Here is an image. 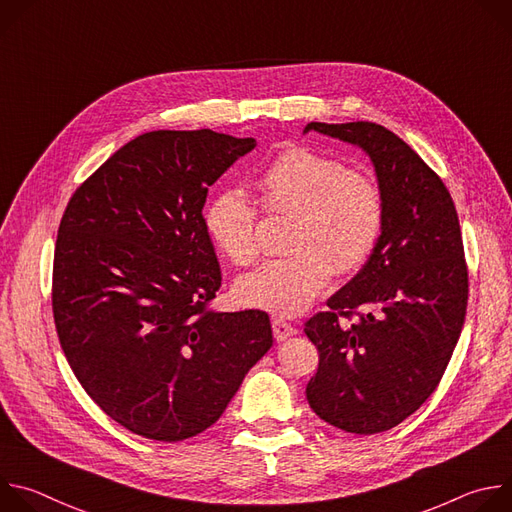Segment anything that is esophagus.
<instances>
[{
    "label": "esophagus",
    "instance_id": "1",
    "mask_svg": "<svg viewBox=\"0 0 512 512\" xmlns=\"http://www.w3.org/2000/svg\"><path fill=\"white\" fill-rule=\"evenodd\" d=\"M271 326H273V336H275L277 342H281V340H285V338H289V336H294V334L298 332L296 326H291V324L285 322L283 318H273V320H271Z\"/></svg>",
    "mask_w": 512,
    "mask_h": 512
}]
</instances>
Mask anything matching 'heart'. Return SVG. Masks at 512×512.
<instances>
[{
	"instance_id": "1",
	"label": "heart",
	"mask_w": 512,
	"mask_h": 512,
	"mask_svg": "<svg viewBox=\"0 0 512 512\" xmlns=\"http://www.w3.org/2000/svg\"><path fill=\"white\" fill-rule=\"evenodd\" d=\"M267 214H291L289 257L265 263L237 281V300L279 316L308 310L332 273L352 275L367 265L385 227V198L369 174L310 148H287L255 182ZM204 227L229 261L259 259V210L237 190L218 192L204 210Z\"/></svg>"
}]
</instances>
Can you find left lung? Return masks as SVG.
<instances>
[{"label": "left lung", "mask_w": 512, "mask_h": 512, "mask_svg": "<svg viewBox=\"0 0 512 512\" xmlns=\"http://www.w3.org/2000/svg\"><path fill=\"white\" fill-rule=\"evenodd\" d=\"M310 129L371 156L385 227L367 265L306 322L320 354L306 397L338 429L381 433L425 403L458 344L468 306L458 212L442 178L387 127L312 121Z\"/></svg>", "instance_id": "8db88e82"}]
</instances>
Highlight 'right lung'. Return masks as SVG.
<instances>
[{
    "label": "right lung",
    "instance_id": "add662e5",
    "mask_svg": "<svg viewBox=\"0 0 512 512\" xmlns=\"http://www.w3.org/2000/svg\"><path fill=\"white\" fill-rule=\"evenodd\" d=\"M255 148L210 129L150 131L70 196L54 249L52 312L87 395L156 442L208 429L271 348L263 310L214 312L221 265L208 186Z\"/></svg>",
    "mask_w": 512,
    "mask_h": 512
}]
</instances>
